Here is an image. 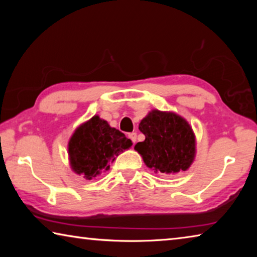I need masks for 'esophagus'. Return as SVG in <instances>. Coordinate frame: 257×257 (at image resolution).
Here are the masks:
<instances>
[{
	"mask_svg": "<svg viewBox=\"0 0 257 257\" xmlns=\"http://www.w3.org/2000/svg\"><path fill=\"white\" fill-rule=\"evenodd\" d=\"M128 137H129L130 139H132V142L134 143V144H135V143H136V139H137V134H136V133H132V134H129V135H128Z\"/></svg>",
	"mask_w": 257,
	"mask_h": 257,
	"instance_id": "esophagus-1",
	"label": "esophagus"
}]
</instances>
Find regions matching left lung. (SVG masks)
<instances>
[{
    "mask_svg": "<svg viewBox=\"0 0 257 257\" xmlns=\"http://www.w3.org/2000/svg\"><path fill=\"white\" fill-rule=\"evenodd\" d=\"M145 141L135 145L150 169L162 173L186 171L195 156V136L190 125L172 112L154 110L139 123Z\"/></svg>",
    "mask_w": 257,
    "mask_h": 257,
    "instance_id": "obj_1",
    "label": "left lung"
}]
</instances>
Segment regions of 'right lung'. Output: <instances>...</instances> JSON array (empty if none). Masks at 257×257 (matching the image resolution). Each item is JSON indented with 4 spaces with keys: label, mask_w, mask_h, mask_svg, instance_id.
Here are the masks:
<instances>
[{
    "label": "right lung",
    "mask_w": 257,
    "mask_h": 257,
    "mask_svg": "<svg viewBox=\"0 0 257 257\" xmlns=\"http://www.w3.org/2000/svg\"><path fill=\"white\" fill-rule=\"evenodd\" d=\"M132 145L124 134L95 115L81 124L69 142L72 170L86 179H92L102 170H108L115 156Z\"/></svg>",
    "instance_id": "add662e5"
}]
</instances>
